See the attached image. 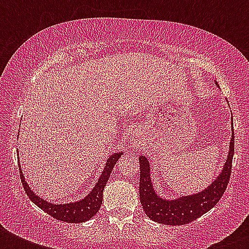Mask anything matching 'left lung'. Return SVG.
I'll return each mask as SVG.
<instances>
[{
	"instance_id": "left-lung-1",
	"label": "left lung",
	"mask_w": 249,
	"mask_h": 249,
	"mask_svg": "<svg viewBox=\"0 0 249 249\" xmlns=\"http://www.w3.org/2000/svg\"><path fill=\"white\" fill-rule=\"evenodd\" d=\"M232 156H234V136L230 142V151L228 160L224 165L220 177L214 179L212 185L208 186L203 193L182 196L176 200H164L158 196L151 185L150 165L144 156H140V200L144 213L148 218L155 222L164 225H186L193 222L220 201L228 187L232 168Z\"/></svg>"
}]
</instances>
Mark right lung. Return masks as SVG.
Segmentation results:
<instances>
[{
  "label": "right lung",
  "mask_w": 249,
  "mask_h": 249,
  "mask_svg": "<svg viewBox=\"0 0 249 249\" xmlns=\"http://www.w3.org/2000/svg\"><path fill=\"white\" fill-rule=\"evenodd\" d=\"M123 152H117L113 154L108 158L107 163H106V168L102 172L101 177L98 179L97 185L94 186V189L91 190V193L83 199V200L76 201V203H68V204H53V203H48L44 199H41L33 193L32 190L29 189V186L27 185L23 174H21V169L19 168L20 172V179L23 183V187L25 190V194L28 195L31 200L40 207L44 212L54 217L55 220L63 221V222H71V224H80V222H85V221L90 220L91 217L95 216L97 212L99 211L103 201V190L109 178V174L112 172L113 166L116 164V161L120 159V156Z\"/></svg>",
  "instance_id": "1"
}]
</instances>
